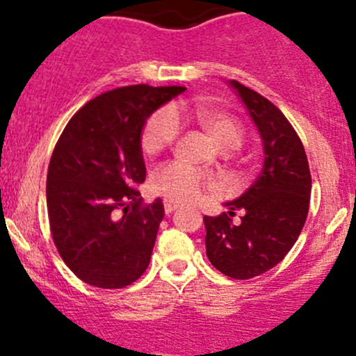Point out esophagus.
I'll return each instance as SVG.
<instances>
[{
    "label": "esophagus",
    "instance_id": "34e87169",
    "mask_svg": "<svg viewBox=\"0 0 356 356\" xmlns=\"http://www.w3.org/2000/svg\"><path fill=\"white\" fill-rule=\"evenodd\" d=\"M163 208H165V213H172V211H175L179 208V204L175 203V201H170V200H165L163 201Z\"/></svg>",
    "mask_w": 356,
    "mask_h": 356
}]
</instances>
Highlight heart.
<instances>
[{"label":"heart","mask_w":356,"mask_h":356,"mask_svg":"<svg viewBox=\"0 0 356 356\" xmlns=\"http://www.w3.org/2000/svg\"><path fill=\"white\" fill-rule=\"evenodd\" d=\"M181 118H189L201 125L220 148L236 149L245 138L243 124L232 115L211 106L198 105L193 108H160L146 122L141 134V148L146 155H158L172 146L181 132ZM210 184L208 177L196 168L172 161L165 165L152 179V188L156 195L170 201L188 203L201 195V189Z\"/></svg>","instance_id":"b5f03b06"}]
</instances>
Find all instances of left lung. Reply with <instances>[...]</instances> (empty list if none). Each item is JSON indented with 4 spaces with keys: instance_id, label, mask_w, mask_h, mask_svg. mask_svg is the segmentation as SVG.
I'll return each instance as SVG.
<instances>
[{
    "instance_id": "obj_1",
    "label": "left lung",
    "mask_w": 356,
    "mask_h": 356,
    "mask_svg": "<svg viewBox=\"0 0 356 356\" xmlns=\"http://www.w3.org/2000/svg\"><path fill=\"white\" fill-rule=\"evenodd\" d=\"M246 106L264 143L257 181L218 217H203L207 257L232 279H251L279 264L296 243L310 207L307 153L282 111L253 89L229 82ZM241 213L239 222L232 217Z\"/></svg>"
}]
</instances>
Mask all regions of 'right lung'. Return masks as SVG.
<instances>
[{
    "mask_svg": "<svg viewBox=\"0 0 356 356\" xmlns=\"http://www.w3.org/2000/svg\"><path fill=\"white\" fill-rule=\"evenodd\" d=\"M186 88L127 86L86 103L63 129L48 167L53 241L86 284L118 289L149 265L163 203L143 204L141 134L149 115ZM122 213H120V210Z\"/></svg>",
    "mask_w": 356,
    "mask_h": 356,
    "instance_id": "1",
    "label": "right lung"
}]
</instances>
